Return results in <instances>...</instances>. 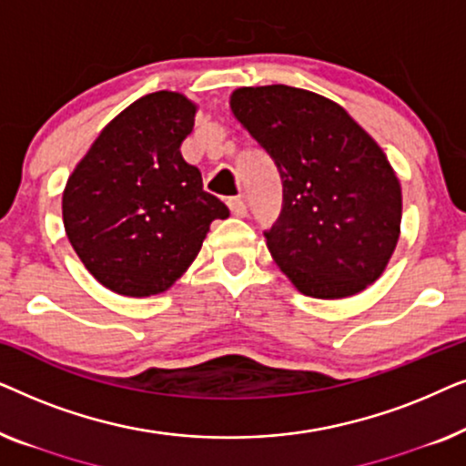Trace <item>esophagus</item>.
<instances>
[{"label":"esophagus","mask_w":466,"mask_h":466,"mask_svg":"<svg viewBox=\"0 0 466 466\" xmlns=\"http://www.w3.org/2000/svg\"><path fill=\"white\" fill-rule=\"evenodd\" d=\"M227 206H228V209H231V214L238 216V218H244V216H248V206L241 197H231V199L227 201Z\"/></svg>","instance_id":"34e87169"}]
</instances>
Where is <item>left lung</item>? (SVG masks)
Wrapping results in <instances>:
<instances>
[{
  "instance_id": "8db88e82",
  "label": "left lung",
  "mask_w": 466,
  "mask_h": 466,
  "mask_svg": "<svg viewBox=\"0 0 466 466\" xmlns=\"http://www.w3.org/2000/svg\"><path fill=\"white\" fill-rule=\"evenodd\" d=\"M231 112L279 171L282 212L265 231L279 269L316 299L373 284L397 248L403 209L384 150L341 106L303 88H238Z\"/></svg>"
}]
</instances>
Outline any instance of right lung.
<instances>
[{
  "label": "right lung",
  "mask_w": 466,
  "mask_h": 466,
  "mask_svg": "<svg viewBox=\"0 0 466 466\" xmlns=\"http://www.w3.org/2000/svg\"><path fill=\"white\" fill-rule=\"evenodd\" d=\"M197 106L174 91L144 95L110 120L63 190V225L91 276L118 295L165 292L228 208L203 190L180 146Z\"/></svg>",
  "instance_id": "obj_1"
}]
</instances>
